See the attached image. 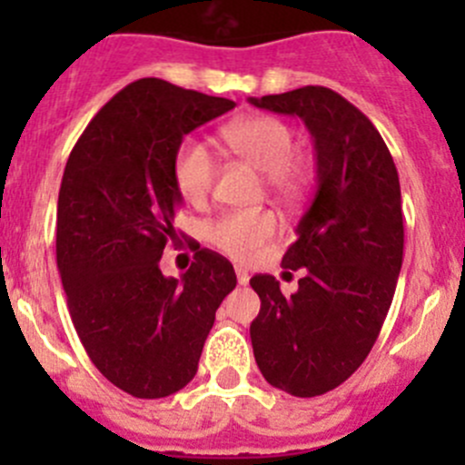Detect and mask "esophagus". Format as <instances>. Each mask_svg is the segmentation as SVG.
<instances>
[{
    "label": "esophagus",
    "instance_id": "esophagus-1",
    "mask_svg": "<svg viewBox=\"0 0 465 465\" xmlns=\"http://www.w3.org/2000/svg\"><path fill=\"white\" fill-rule=\"evenodd\" d=\"M236 279H238V283L245 285L247 281H250V272L242 270V267H236Z\"/></svg>",
    "mask_w": 465,
    "mask_h": 465
}]
</instances>
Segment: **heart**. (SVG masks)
I'll list each match as a JSON object with an SVG mask.
<instances>
[{"mask_svg": "<svg viewBox=\"0 0 465 465\" xmlns=\"http://www.w3.org/2000/svg\"><path fill=\"white\" fill-rule=\"evenodd\" d=\"M233 154L265 173L267 186L283 203H294L306 186V173L292 162L297 148L294 130L276 116H247L232 121L220 133ZM218 175V162L204 143L186 139L173 157V182L182 200L193 206L206 203ZM279 232V220L270 211H232L206 227L215 250L238 262H250L261 247Z\"/></svg>", "mask_w": 465, "mask_h": 465, "instance_id": "obj_1", "label": "heart"}]
</instances>
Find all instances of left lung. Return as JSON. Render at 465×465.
<instances>
[{"label": "left lung", "instance_id": "left-lung-1", "mask_svg": "<svg viewBox=\"0 0 465 465\" xmlns=\"http://www.w3.org/2000/svg\"><path fill=\"white\" fill-rule=\"evenodd\" d=\"M292 114L315 142L317 191L283 267H306L283 297L270 274L252 276L261 299L250 337L262 378L299 398L322 396L358 371L376 344L402 265L396 163L376 125L337 92L306 85L250 98Z\"/></svg>", "mask_w": 465, "mask_h": 465}]
</instances>
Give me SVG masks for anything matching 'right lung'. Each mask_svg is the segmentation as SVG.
I'll return each mask as SVG.
<instances>
[{
    "label": "right lung",
    "mask_w": 465,
    "mask_h": 465,
    "mask_svg": "<svg viewBox=\"0 0 465 465\" xmlns=\"http://www.w3.org/2000/svg\"><path fill=\"white\" fill-rule=\"evenodd\" d=\"M233 107L142 78L98 110L64 166L55 261L69 315L94 367L134 398H166L193 380L215 311L236 288L233 265L211 250L195 252L182 279L159 270L163 247L180 242L173 157L184 134Z\"/></svg>",
    "instance_id": "add662e5"
}]
</instances>
